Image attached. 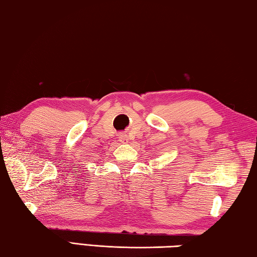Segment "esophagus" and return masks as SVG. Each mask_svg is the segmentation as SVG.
Returning <instances> with one entry per match:
<instances>
[{
    "label": "esophagus",
    "mask_w": 257,
    "mask_h": 257,
    "mask_svg": "<svg viewBox=\"0 0 257 257\" xmlns=\"http://www.w3.org/2000/svg\"><path fill=\"white\" fill-rule=\"evenodd\" d=\"M119 139H120L121 143H123V144H125V143H128V141H129L128 136H125V135H120Z\"/></svg>",
    "instance_id": "esophagus-1"
}]
</instances>
